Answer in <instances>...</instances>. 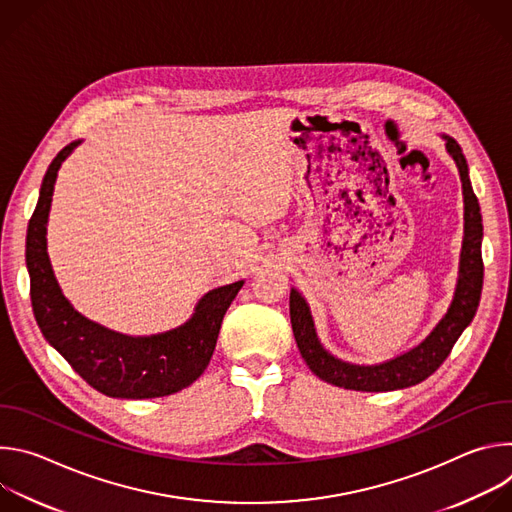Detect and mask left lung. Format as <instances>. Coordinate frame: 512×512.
<instances>
[{
    "label": "left lung",
    "mask_w": 512,
    "mask_h": 512,
    "mask_svg": "<svg viewBox=\"0 0 512 512\" xmlns=\"http://www.w3.org/2000/svg\"><path fill=\"white\" fill-rule=\"evenodd\" d=\"M446 137V148L458 164L462 192H464V243L460 255V275L456 294L448 314L433 328V332L413 350L383 362L375 367H358V364L342 362L328 354L318 342L310 308L306 300L291 289L289 294V316L291 328L298 342V348L310 367V371L322 381L352 389V391H395L417 385L425 381L442 367V362L450 356L456 340L462 336L466 326L474 320L484 279V263H482V214L478 198L472 190L468 164L462 154V148L456 139Z\"/></svg>",
    "instance_id": "obj_1"
}]
</instances>
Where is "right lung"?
Returning a JSON list of instances; mask_svg holds the SVG:
<instances>
[{"label": "right lung", "instance_id": "add662e5", "mask_svg": "<svg viewBox=\"0 0 512 512\" xmlns=\"http://www.w3.org/2000/svg\"><path fill=\"white\" fill-rule=\"evenodd\" d=\"M79 141L62 148L46 170L26 237L30 298L44 338L93 389L119 399L166 397L192 385L208 367L223 318L243 281L208 291L194 316L156 336L111 332L72 310L56 283L46 253V223L60 164Z\"/></svg>", "mask_w": 512, "mask_h": 512}]
</instances>
